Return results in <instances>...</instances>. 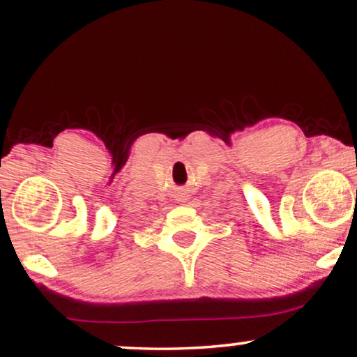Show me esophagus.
Wrapping results in <instances>:
<instances>
[{"label": "esophagus", "instance_id": "34e87169", "mask_svg": "<svg viewBox=\"0 0 357 357\" xmlns=\"http://www.w3.org/2000/svg\"><path fill=\"white\" fill-rule=\"evenodd\" d=\"M178 197H180V200H185V195H183V193H178Z\"/></svg>", "mask_w": 357, "mask_h": 357}]
</instances>
